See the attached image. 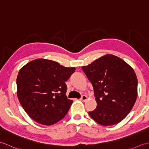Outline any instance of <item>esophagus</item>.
I'll list each match as a JSON object with an SVG mask.
<instances>
[{
    "label": "esophagus",
    "instance_id": "obj_1",
    "mask_svg": "<svg viewBox=\"0 0 149 149\" xmlns=\"http://www.w3.org/2000/svg\"><path fill=\"white\" fill-rule=\"evenodd\" d=\"M87 99H88V97H87L86 95H83V96L81 97L80 100H81V101H83V102H85V101H86V100H87Z\"/></svg>",
    "mask_w": 149,
    "mask_h": 149
}]
</instances>
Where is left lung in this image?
<instances>
[{"instance_id": "8db88e82", "label": "left lung", "mask_w": 149, "mask_h": 149, "mask_svg": "<svg viewBox=\"0 0 149 149\" xmlns=\"http://www.w3.org/2000/svg\"><path fill=\"white\" fill-rule=\"evenodd\" d=\"M94 90L96 109L91 118L99 124L115 125L124 119L134 106L138 95L136 75L121 58L107 54L82 66Z\"/></svg>"}]
</instances>
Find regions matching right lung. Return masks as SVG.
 Listing matches in <instances>:
<instances>
[{
  "label": "right lung",
  "mask_w": 149,
  "mask_h": 149,
  "mask_svg": "<svg viewBox=\"0 0 149 149\" xmlns=\"http://www.w3.org/2000/svg\"><path fill=\"white\" fill-rule=\"evenodd\" d=\"M75 70L52 60L36 59L24 65L17 78V97L34 121L54 124L65 117L73 100L67 99L65 82Z\"/></svg>",
  "instance_id": "right-lung-1"
}]
</instances>
